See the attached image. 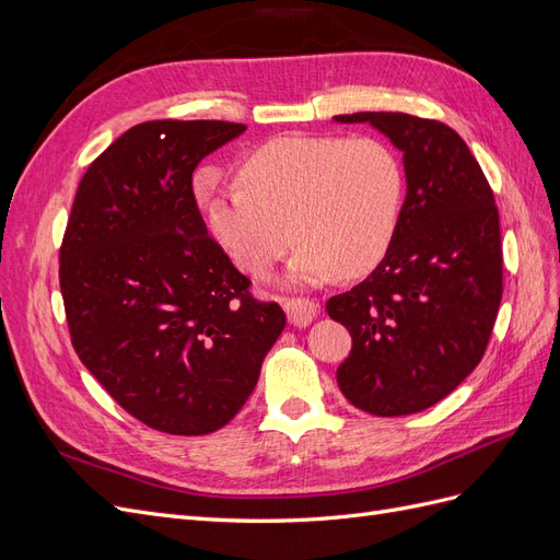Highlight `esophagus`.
I'll return each instance as SVG.
<instances>
[{
    "label": "esophagus",
    "instance_id": "esophagus-1",
    "mask_svg": "<svg viewBox=\"0 0 560 560\" xmlns=\"http://www.w3.org/2000/svg\"><path fill=\"white\" fill-rule=\"evenodd\" d=\"M284 311H287V319L294 327H306L315 319L319 303L315 299H306V296H294V299H284Z\"/></svg>",
    "mask_w": 560,
    "mask_h": 560
}]
</instances>
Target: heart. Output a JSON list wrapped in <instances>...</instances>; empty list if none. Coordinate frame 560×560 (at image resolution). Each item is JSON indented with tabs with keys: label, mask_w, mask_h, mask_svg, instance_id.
Returning <instances> with one entry per match:
<instances>
[{
	"label": "heart",
	"mask_w": 560,
	"mask_h": 560,
	"mask_svg": "<svg viewBox=\"0 0 560 560\" xmlns=\"http://www.w3.org/2000/svg\"><path fill=\"white\" fill-rule=\"evenodd\" d=\"M238 184L202 200L214 241L254 278L301 241L290 266L299 284L374 268L393 245L406 189L385 142L334 135L264 142L241 163Z\"/></svg>",
	"instance_id": "b5f03b06"
}]
</instances>
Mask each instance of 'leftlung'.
I'll list each match as a JSON object with an SVG mask.
<instances>
[{"instance_id": "8db88e82", "label": "left lung", "mask_w": 560, "mask_h": 560, "mask_svg": "<svg viewBox=\"0 0 560 560\" xmlns=\"http://www.w3.org/2000/svg\"><path fill=\"white\" fill-rule=\"evenodd\" d=\"M334 118L387 135L406 173L399 226L383 261L327 301L329 317L352 336L336 381L371 416L418 413L471 374L493 334L502 301L495 196L465 140L442 121L401 112Z\"/></svg>"}]
</instances>
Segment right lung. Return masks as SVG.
<instances>
[{"mask_svg": "<svg viewBox=\"0 0 560 560\" xmlns=\"http://www.w3.org/2000/svg\"><path fill=\"white\" fill-rule=\"evenodd\" d=\"M243 124L147 121L81 177L60 245L72 346L147 428L200 436L243 409L284 329L202 222L196 165Z\"/></svg>", "mask_w": 560, "mask_h": 560, "instance_id": "obj_1", "label": "right lung"}]
</instances>
